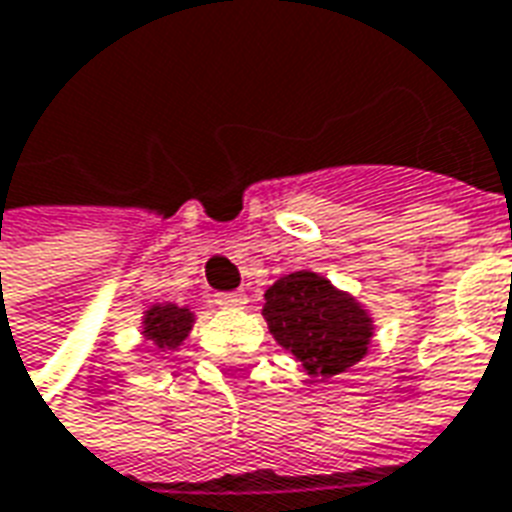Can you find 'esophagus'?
<instances>
[{
  "mask_svg": "<svg viewBox=\"0 0 512 512\" xmlns=\"http://www.w3.org/2000/svg\"><path fill=\"white\" fill-rule=\"evenodd\" d=\"M218 305H223V308H245V305H248V297L242 292H226L218 297Z\"/></svg>",
  "mask_w": 512,
  "mask_h": 512,
  "instance_id": "34e87169",
  "label": "esophagus"
}]
</instances>
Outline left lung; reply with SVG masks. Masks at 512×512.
<instances>
[{"label": "left lung", "instance_id": "obj_1", "mask_svg": "<svg viewBox=\"0 0 512 512\" xmlns=\"http://www.w3.org/2000/svg\"><path fill=\"white\" fill-rule=\"evenodd\" d=\"M261 316L311 379H333L368 354L374 319L349 292L311 270L283 275L264 292Z\"/></svg>", "mask_w": 512, "mask_h": 512}]
</instances>
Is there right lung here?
<instances>
[{
  "label": "right lung",
  "instance_id": "obj_1",
  "mask_svg": "<svg viewBox=\"0 0 512 512\" xmlns=\"http://www.w3.org/2000/svg\"><path fill=\"white\" fill-rule=\"evenodd\" d=\"M196 313L188 305L174 302H155L144 311L141 319V335L158 346L160 352H177L179 343L185 341L193 330Z\"/></svg>",
  "mask_w": 512,
  "mask_h": 512
}]
</instances>
